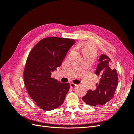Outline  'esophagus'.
<instances>
[{
	"label": "esophagus",
	"instance_id": "obj_1",
	"mask_svg": "<svg viewBox=\"0 0 134 134\" xmlns=\"http://www.w3.org/2000/svg\"><path fill=\"white\" fill-rule=\"evenodd\" d=\"M76 86V84H74L73 83H70V87L71 88H74V87H75Z\"/></svg>",
	"mask_w": 134,
	"mask_h": 134
}]
</instances>
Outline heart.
Wrapping results in <instances>:
<instances>
[{"label":"heart","mask_w":134,"mask_h":134,"mask_svg":"<svg viewBox=\"0 0 134 134\" xmlns=\"http://www.w3.org/2000/svg\"><path fill=\"white\" fill-rule=\"evenodd\" d=\"M82 52L84 57L86 56H93L96 55V50L94 46L90 42H87L83 44Z\"/></svg>","instance_id":"b5f03b06"}]
</instances>
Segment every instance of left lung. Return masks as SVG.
I'll return each instance as SVG.
<instances>
[{"label":"left lung","mask_w":134,"mask_h":134,"mask_svg":"<svg viewBox=\"0 0 134 134\" xmlns=\"http://www.w3.org/2000/svg\"><path fill=\"white\" fill-rule=\"evenodd\" d=\"M96 74L100 79L97 88L89 90L82 97L86 104L92 106L103 105L113 98L118 85V74L113 68L112 61L107 55H101L97 64Z\"/></svg>","instance_id":"left-lung-1"}]
</instances>
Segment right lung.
Segmentation results:
<instances>
[{"mask_svg": "<svg viewBox=\"0 0 134 134\" xmlns=\"http://www.w3.org/2000/svg\"><path fill=\"white\" fill-rule=\"evenodd\" d=\"M73 39L47 37L32 48L27 58L23 79L28 94L40 108L50 111L62 105L70 84L51 78L52 72L62 65Z\"/></svg>", "mask_w": 134, "mask_h": 134, "instance_id": "obj_1", "label": "right lung"}]
</instances>
